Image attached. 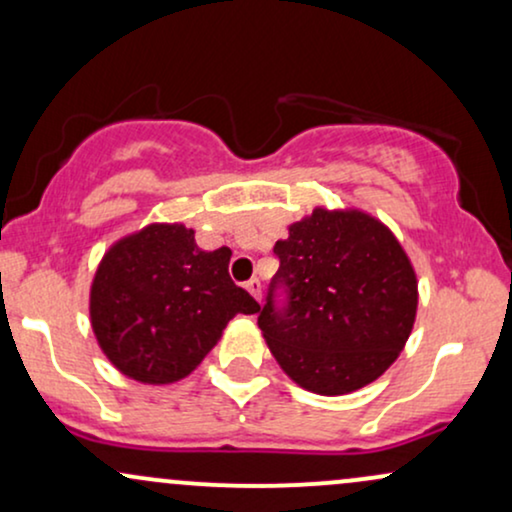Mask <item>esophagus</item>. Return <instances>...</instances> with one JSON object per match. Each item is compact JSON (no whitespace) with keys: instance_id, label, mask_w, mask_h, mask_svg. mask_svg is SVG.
<instances>
[{"instance_id":"obj_1","label":"esophagus","mask_w":512,"mask_h":512,"mask_svg":"<svg viewBox=\"0 0 512 512\" xmlns=\"http://www.w3.org/2000/svg\"><path fill=\"white\" fill-rule=\"evenodd\" d=\"M245 288H248L252 298L262 300V283H260V279H250L248 283H245Z\"/></svg>"}]
</instances>
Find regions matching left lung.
<instances>
[{
    "instance_id": "8db88e82",
    "label": "left lung",
    "mask_w": 512,
    "mask_h": 512,
    "mask_svg": "<svg viewBox=\"0 0 512 512\" xmlns=\"http://www.w3.org/2000/svg\"><path fill=\"white\" fill-rule=\"evenodd\" d=\"M274 255L279 272L257 324L283 372L319 396L379 379L417 312V276L396 236L357 209L317 207L288 226Z\"/></svg>"
}]
</instances>
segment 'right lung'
Returning a JSON list of instances; mask_svg holds the SVG:
<instances>
[{
  "mask_svg": "<svg viewBox=\"0 0 512 512\" xmlns=\"http://www.w3.org/2000/svg\"><path fill=\"white\" fill-rule=\"evenodd\" d=\"M231 250H200L183 224H150L109 248L90 288L97 343L143 384L188 377L236 315L260 310L229 276Z\"/></svg>",
  "mask_w": 512,
  "mask_h": 512,
  "instance_id": "1",
  "label": "right lung"
}]
</instances>
